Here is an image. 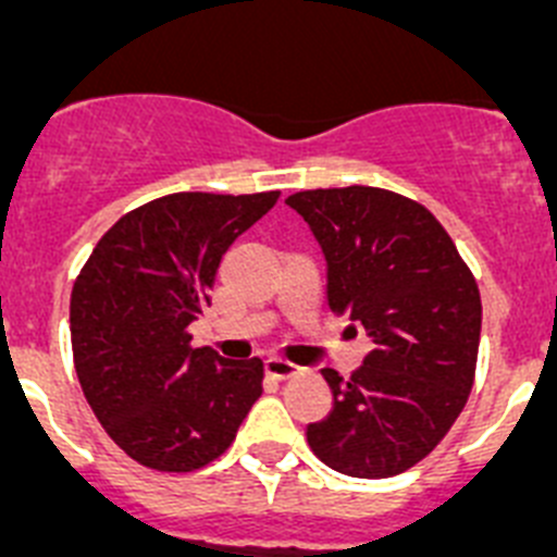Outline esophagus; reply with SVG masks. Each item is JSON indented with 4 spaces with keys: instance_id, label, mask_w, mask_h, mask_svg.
Instances as JSON below:
<instances>
[{
    "instance_id": "esophagus-1",
    "label": "esophagus",
    "mask_w": 557,
    "mask_h": 557,
    "mask_svg": "<svg viewBox=\"0 0 557 557\" xmlns=\"http://www.w3.org/2000/svg\"><path fill=\"white\" fill-rule=\"evenodd\" d=\"M267 374L274 380H288V377H297L299 374V366L288 363V360H280V358H269L267 360Z\"/></svg>"
}]
</instances>
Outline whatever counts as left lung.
<instances>
[{"instance_id": "obj_1", "label": "left lung", "mask_w": 557, "mask_h": 557, "mask_svg": "<svg viewBox=\"0 0 557 557\" xmlns=\"http://www.w3.org/2000/svg\"><path fill=\"white\" fill-rule=\"evenodd\" d=\"M327 258V302L372 338L352 377L322 369L333 410L313 455L349 478L408 472L449 433L474 385L478 280L447 230L403 194L347 185L290 194Z\"/></svg>"}]
</instances>
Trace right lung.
<instances>
[{
	"label": "right lung",
	"mask_w": 557,
	"mask_h": 557,
	"mask_svg": "<svg viewBox=\"0 0 557 557\" xmlns=\"http://www.w3.org/2000/svg\"><path fill=\"white\" fill-rule=\"evenodd\" d=\"M280 191H183L129 210L99 238L72 288V352L104 433L154 472H197L227 453L263 360L191 347L230 244Z\"/></svg>",
	"instance_id": "right-lung-1"
}]
</instances>
